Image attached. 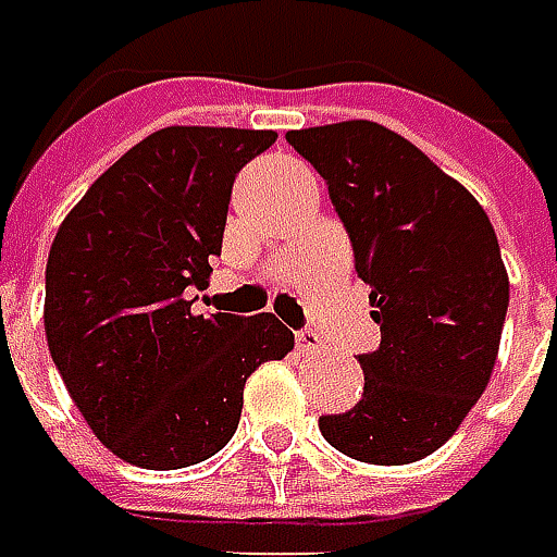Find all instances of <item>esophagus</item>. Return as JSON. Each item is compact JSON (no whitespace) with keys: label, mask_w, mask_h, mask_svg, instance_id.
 Instances as JSON below:
<instances>
[{"label":"esophagus","mask_w":557,"mask_h":557,"mask_svg":"<svg viewBox=\"0 0 557 557\" xmlns=\"http://www.w3.org/2000/svg\"><path fill=\"white\" fill-rule=\"evenodd\" d=\"M322 345H325V342H322L320 332H313V329L297 332V348L304 350V354H320Z\"/></svg>","instance_id":"obj_1"}]
</instances>
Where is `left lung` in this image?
I'll return each instance as SVG.
<instances>
[{"instance_id":"8db88e82","label":"left lung","mask_w":557,"mask_h":557,"mask_svg":"<svg viewBox=\"0 0 557 557\" xmlns=\"http://www.w3.org/2000/svg\"><path fill=\"white\" fill-rule=\"evenodd\" d=\"M329 184L382 342L363 398L320 417L332 448L398 467L438 451L486 392L508 313V269L486 209L388 127L350 119L288 131Z\"/></svg>"}]
</instances>
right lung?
Returning <instances> with one entry per match:
<instances>
[{
    "label": "right lung",
    "instance_id": "obj_1",
    "mask_svg": "<svg viewBox=\"0 0 557 557\" xmlns=\"http://www.w3.org/2000/svg\"><path fill=\"white\" fill-rule=\"evenodd\" d=\"M275 131L172 125L106 169L46 263V345L99 442L134 467L182 470L235 435L244 382L294 348L272 313H194L235 175Z\"/></svg>",
    "mask_w": 557,
    "mask_h": 557
}]
</instances>
